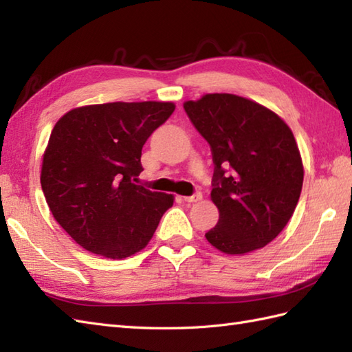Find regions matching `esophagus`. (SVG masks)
<instances>
[{
	"instance_id": "34e87169",
	"label": "esophagus",
	"mask_w": 352,
	"mask_h": 352,
	"mask_svg": "<svg viewBox=\"0 0 352 352\" xmlns=\"http://www.w3.org/2000/svg\"><path fill=\"white\" fill-rule=\"evenodd\" d=\"M183 199L186 201V203H198V201L203 199V193L197 192V193H193V195H190V197H183Z\"/></svg>"
}]
</instances>
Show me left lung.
<instances>
[{"label": "left lung", "instance_id": "1", "mask_svg": "<svg viewBox=\"0 0 352 352\" xmlns=\"http://www.w3.org/2000/svg\"><path fill=\"white\" fill-rule=\"evenodd\" d=\"M183 107L213 154L210 198L219 221L206 239L230 256L263 248L287 226L302 189V159L290 126L233 94H206Z\"/></svg>", "mask_w": 352, "mask_h": 352}]
</instances>
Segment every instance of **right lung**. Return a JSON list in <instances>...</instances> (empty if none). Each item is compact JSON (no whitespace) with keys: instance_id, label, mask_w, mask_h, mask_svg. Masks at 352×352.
<instances>
[{"instance_id":"1","label":"right lung","mask_w":352,"mask_h":352,"mask_svg":"<svg viewBox=\"0 0 352 352\" xmlns=\"http://www.w3.org/2000/svg\"><path fill=\"white\" fill-rule=\"evenodd\" d=\"M174 102H106L69 110L45 148L41 184L54 219L86 251L121 260L151 241L174 195L134 184L146 139Z\"/></svg>"}]
</instances>
